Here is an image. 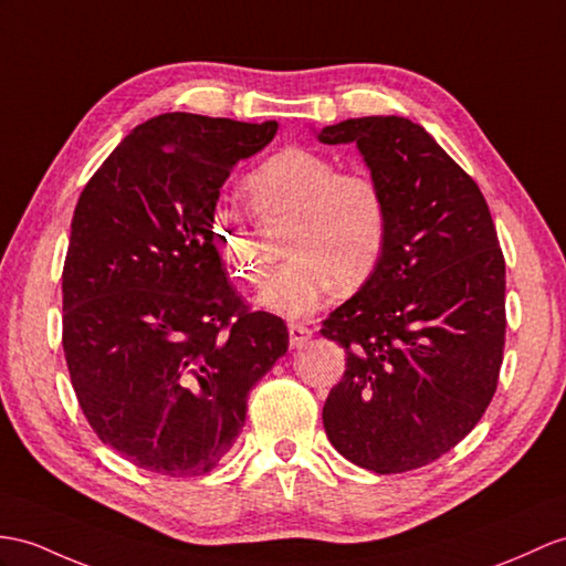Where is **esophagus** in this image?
I'll list each match as a JSON object with an SVG mask.
<instances>
[{"instance_id": "esophagus-1", "label": "esophagus", "mask_w": 566, "mask_h": 566, "mask_svg": "<svg viewBox=\"0 0 566 566\" xmlns=\"http://www.w3.org/2000/svg\"><path fill=\"white\" fill-rule=\"evenodd\" d=\"M287 334H291V348H302L312 338V328L305 324H287Z\"/></svg>"}]
</instances>
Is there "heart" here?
<instances>
[{"label":"heart","instance_id":"heart-1","mask_svg":"<svg viewBox=\"0 0 566 566\" xmlns=\"http://www.w3.org/2000/svg\"><path fill=\"white\" fill-rule=\"evenodd\" d=\"M254 211L293 216L285 254L259 302L271 312L302 316L334 291L357 293L377 273L389 240V203L379 179L367 170H340L319 150L291 146L269 156L244 177ZM211 240L226 266L259 285L266 254L256 228L232 206H216Z\"/></svg>","mask_w":566,"mask_h":566}]
</instances>
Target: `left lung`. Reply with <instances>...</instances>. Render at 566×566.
Returning a JSON list of instances; mask_svg holds the SVG:
<instances>
[{"instance_id": "obj_1", "label": "left lung", "mask_w": 566, "mask_h": 566, "mask_svg": "<svg viewBox=\"0 0 566 566\" xmlns=\"http://www.w3.org/2000/svg\"><path fill=\"white\" fill-rule=\"evenodd\" d=\"M357 144L389 203L377 273L322 322L346 350L324 430L355 465L403 473L444 457L497 391L504 254L488 201L457 160L406 117H357L319 132Z\"/></svg>"}]
</instances>
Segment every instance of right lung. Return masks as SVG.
<instances>
[{
  "label": "right lung",
  "instance_id": "add662e5",
  "mask_svg": "<svg viewBox=\"0 0 566 566\" xmlns=\"http://www.w3.org/2000/svg\"><path fill=\"white\" fill-rule=\"evenodd\" d=\"M275 129L158 115L78 197L62 271L69 377L91 430L144 471H213L287 350L285 322L244 305L211 240L220 187Z\"/></svg>",
  "mask_w": 566,
  "mask_h": 566
}]
</instances>
